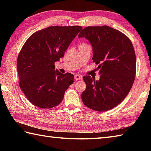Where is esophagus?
Listing matches in <instances>:
<instances>
[{
  "label": "esophagus",
  "instance_id": "34e87169",
  "mask_svg": "<svg viewBox=\"0 0 151 151\" xmlns=\"http://www.w3.org/2000/svg\"><path fill=\"white\" fill-rule=\"evenodd\" d=\"M83 78L82 77L81 75H75V79L76 81H78V80H81V79Z\"/></svg>",
  "mask_w": 151,
  "mask_h": 151
}]
</instances>
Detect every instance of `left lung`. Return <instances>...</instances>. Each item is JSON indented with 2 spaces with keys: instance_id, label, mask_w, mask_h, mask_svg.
Wrapping results in <instances>:
<instances>
[{
  "instance_id": "1",
  "label": "left lung",
  "mask_w": 151,
  "mask_h": 151,
  "mask_svg": "<svg viewBox=\"0 0 151 151\" xmlns=\"http://www.w3.org/2000/svg\"><path fill=\"white\" fill-rule=\"evenodd\" d=\"M79 38L85 37L93 46V61L99 65L100 79L83 76L86 89L83 103L96 111H106L124 100L131 91L136 75V55L131 40L119 30L106 25L87 27Z\"/></svg>"
}]
</instances>
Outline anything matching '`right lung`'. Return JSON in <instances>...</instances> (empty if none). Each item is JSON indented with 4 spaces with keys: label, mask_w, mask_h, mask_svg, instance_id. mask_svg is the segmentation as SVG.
Returning a JSON list of instances; mask_svg holds the SVG:
<instances>
[{
    "label": "right lung",
    "mask_w": 151,
    "mask_h": 151,
    "mask_svg": "<svg viewBox=\"0 0 151 151\" xmlns=\"http://www.w3.org/2000/svg\"><path fill=\"white\" fill-rule=\"evenodd\" d=\"M81 26H53L30 36L17 58L19 86L30 103L42 109L59 104L74 75L55 70V63L65 52L80 30Z\"/></svg>",
    "instance_id": "add662e5"
}]
</instances>
